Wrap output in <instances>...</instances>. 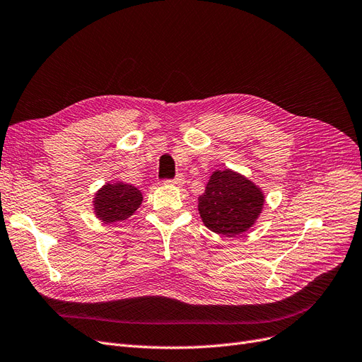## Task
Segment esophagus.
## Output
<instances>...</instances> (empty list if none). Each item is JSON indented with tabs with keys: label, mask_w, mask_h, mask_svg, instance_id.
<instances>
[{
	"label": "esophagus",
	"mask_w": 362,
	"mask_h": 362,
	"mask_svg": "<svg viewBox=\"0 0 362 362\" xmlns=\"http://www.w3.org/2000/svg\"><path fill=\"white\" fill-rule=\"evenodd\" d=\"M167 185H174V186H180L185 182V176L183 174H176V177L173 179H165L164 180Z\"/></svg>",
	"instance_id": "34e87169"
}]
</instances>
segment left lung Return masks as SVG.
Instances as JSON below:
<instances>
[{
    "mask_svg": "<svg viewBox=\"0 0 362 362\" xmlns=\"http://www.w3.org/2000/svg\"><path fill=\"white\" fill-rule=\"evenodd\" d=\"M264 204L258 186L240 174L215 171L198 198V211L213 233L233 237L245 233L257 221Z\"/></svg>",
    "mask_w": 362,
    "mask_h": 362,
    "instance_id": "left-lung-1",
    "label": "left lung"
}]
</instances>
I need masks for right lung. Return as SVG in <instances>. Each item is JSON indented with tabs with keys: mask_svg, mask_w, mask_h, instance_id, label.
I'll list each match as a JSON object with an SVG mask.
<instances>
[{
	"mask_svg": "<svg viewBox=\"0 0 362 362\" xmlns=\"http://www.w3.org/2000/svg\"><path fill=\"white\" fill-rule=\"evenodd\" d=\"M141 192L132 185L107 183L95 195V213L104 222H117L129 218L141 204Z\"/></svg>",
	"mask_w": 362,
	"mask_h": 362,
	"instance_id": "1",
	"label": "right lung"
}]
</instances>
